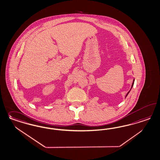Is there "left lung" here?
Segmentation results:
<instances>
[{
    "label": "left lung",
    "instance_id": "1",
    "mask_svg": "<svg viewBox=\"0 0 160 160\" xmlns=\"http://www.w3.org/2000/svg\"><path fill=\"white\" fill-rule=\"evenodd\" d=\"M134 79L133 80V82H132V85H131V89H130V90H129V91H128V92L127 93V95H126V96H125V98L127 97V95H128V93H129V92H130V91H131V89H132V87H133V85H134Z\"/></svg>",
    "mask_w": 160,
    "mask_h": 160
}]
</instances>
